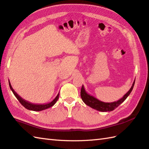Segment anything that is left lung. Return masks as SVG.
Masks as SVG:
<instances>
[{"mask_svg":"<svg viewBox=\"0 0 149 149\" xmlns=\"http://www.w3.org/2000/svg\"><path fill=\"white\" fill-rule=\"evenodd\" d=\"M134 84L135 80L131 88L129 89V91L125 94H124V96L121 99H120V100L112 102H102L97 100L96 97H94L92 95H90L89 94L87 93V92L86 91L83 85L82 86L81 89V97L83 101L86 104L91 107L93 109L101 112H109L114 110L116 107H118L120 104L123 103L126 100V98L129 96V94L132 91Z\"/></svg>","mask_w":149,"mask_h":149,"instance_id":"left-lung-1","label":"left lung"}]
</instances>
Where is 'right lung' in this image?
Here are the masks:
<instances>
[{"label": "right lung", "instance_id": "add662e5", "mask_svg": "<svg viewBox=\"0 0 149 149\" xmlns=\"http://www.w3.org/2000/svg\"><path fill=\"white\" fill-rule=\"evenodd\" d=\"M8 84H9V86L10 89L12 90V91L13 92V94H14L15 96L17 97L18 100L19 101V102L21 103V104L24 107H25L26 109H27L30 111H43L45 109H47L49 107H52L55 104L56 102L58 101V98H59V93L57 94V96L55 97V98L54 100L51 101L50 102H48L47 104H33L30 102L27 101H26L24 100L23 98H22L19 94H18L13 89L12 87L11 84L10 83V81L8 80Z\"/></svg>", "mask_w": 149, "mask_h": 149}]
</instances>
